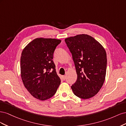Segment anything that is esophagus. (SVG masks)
Here are the masks:
<instances>
[{
  "label": "esophagus",
  "mask_w": 126,
  "mask_h": 126,
  "mask_svg": "<svg viewBox=\"0 0 126 126\" xmlns=\"http://www.w3.org/2000/svg\"><path fill=\"white\" fill-rule=\"evenodd\" d=\"M62 78H63V80H64L66 79V76H63Z\"/></svg>",
  "instance_id": "1"
}]
</instances>
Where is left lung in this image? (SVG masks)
Wrapping results in <instances>:
<instances>
[{
  "mask_svg": "<svg viewBox=\"0 0 126 126\" xmlns=\"http://www.w3.org/2000/svg\"><path fill=\"white\" fill-rule=\"evenodd\" d=\"M72 54L77 79L71 87L78 97L87 99L95 96L105 81L107 55L102 46L85 34L64 39Z\"/></svg>",
  "mask_w": 126,
  "mask_h": 126,
  "instance_id": "left-lung-1",
  "label": "left lung"
}]
</instances>
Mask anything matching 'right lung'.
<instances>
[{"mask_svg": "<svg viewBox=\"0 0 126 126\" xmlns=\"http://www.w3.org/2000/svg\"><path fill=\"white\" fill-rule=\"evenodd\" d=\"M60 40L36 38L23 49L20 58L22 82L33 97L40 100L52 97L61 80L57 75L53 54Z\"/></svg>", "mask_w": 126, "mask_h": 126, "instance_id": "right-lung-1", "label": "right lung"}]
</instances>
